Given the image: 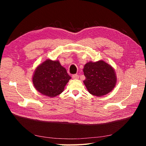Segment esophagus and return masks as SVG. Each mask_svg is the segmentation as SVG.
Segmentation results:
<instances>
[{"mask_svg":"<svg viewBox=\"0 0 146 146\" xmlns=\"http://www.w3.org/2000/svg\"><path fill=\"white\" fill-rule=\"evenodd\" d=\"M72 77L73 79H78L79 78V76H78V75H77V74L73 75V76H72Z\"/></svg>","mask_w":146,"mask_h":146,"instance_id":"obj_1","label":"esophagus"}]
</instances>
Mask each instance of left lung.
Wrapping results in <instances>:
<instances>
[{"mask_svg": "<svg viewBox=\"0 0 146 146\" xmlns=\"http://www.w3.org/2000/svg\"><path fill=\"white\" fill-rule=\"evenodd\" d=\"M83 70L86 77L83 83L92 95L104 96L111 92L116 85L115 70L103 60L89 61L84 66Z\"/></svg>", "mask_w": 146, "mask_h": 146, "instance_id": "1", "label": "left lung"}]
</instances>
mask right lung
<instances>
[{"instance_id":"add662e5","label":"right lung","mask_w":146,"mask_h":146,"mask_svg":"<svg viewBox=\"0 0 146 146\" xmlns=\"http://www.w3.org/2000/svg\"><path fill=\"white\" fill-rule=\"evenodd\" d=\"M70 78L59 60L47 59L35 69L32 82L39 93L52 98L64 91Z\"/></svg>"}]
</instances>
